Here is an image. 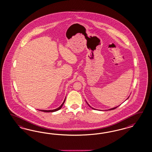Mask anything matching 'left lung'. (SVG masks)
Masks as SVG:
<instances>
[{"mask_svg": "<svg viewBox=\"0 0 152 152\" xmlns=\"http://www.w3.org/2000/svg\"><path fill=\"white\" fill-rule=\"evenodd\" d=\"M129 97H128V98H129ZM87 104H88V106H90V107H91V108H92V109H95L94 108H93V107H91V106H90V105H89V104H88V102H87ZM118 106H116V107H113V108H111V109H108V110H114V109H115L116 108H117Z\"/></svg>", "mask_w": 152, "mask_h": 152, "instance_id": "left-lung-1", "label": "left lung"}]
</instances>
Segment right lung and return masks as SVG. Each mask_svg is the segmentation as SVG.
Instances as JSON below:
<instances>
[{"label": "right lung", "instance_id": "add662e5", "mask_svg": "<svg viewBox=\"0 0 152 152\" xmlns=\"http://www.w3.org/2000/svg\"><path fill=\"white\" fill-rule=\"evenodd\" d=\"M65 100H66V98L64 99V100L63 102V103L61 104V105L59 107H58V108H57V109H54V110H41L42 111H43V112H46V113H49V112H55V111H56L59 110L60 109H61V107H62L63 106V105L64 104V102H65Z\"/></svg>", "mask_w": 152, "mask_h": 152}]
</instances>
